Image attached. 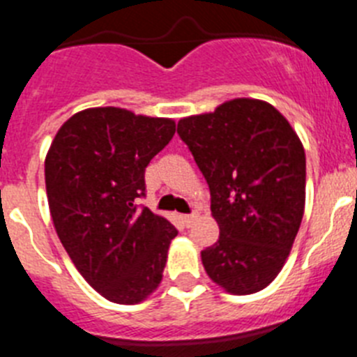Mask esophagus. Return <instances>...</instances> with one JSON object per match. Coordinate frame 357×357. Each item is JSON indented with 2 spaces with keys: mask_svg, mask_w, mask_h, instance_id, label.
I'll return each instance as SVG.
<instances>
[{
  "mask_svg": "<svg viewBox=\"0 0 357 357\" xmlns=\"http://www.w3.org/2000/svg\"><path fill=\"white\" fill-rule=\"evenodd\" d=\"M182 222H184L185 227H193L198 222V214H184Z\"/></svg>",
  "mask_w": 357,
  "mask_h": 357,
  "instance_id": "34e87169",
  "label": "esophagus"
}]
</instances>
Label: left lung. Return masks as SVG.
Segmentation results:
<instances>
[{"label": "left lung", "instance_id": "obj_1", "mask_svg": "<svg viewBox=\"0 0 357 357\" xmlns=\"http://www.w3.org/2000/svg\"><path fill=\"white\" fill-rule=\"evenodd\" d=\"M211 189L220 238L202 250L207 275L230 295L273 282L291 252L305 207L301 137L273 105L234 98L176 128Z\"/></svg>", "mask_w": 357, "mask_h": 357}]
</instances>
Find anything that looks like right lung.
<instances>
[{"label":"right lung","instance_id":"add662e5","mask_svg":"<svg viewBox=\"0 0 357 357\" xmlns=\"http://www.w3.org/2000/svg\"><path fill=\"white\" fill-rule=\"evenodd\" d=\"M175 121L93 107L59 128L44 160L56 236L103 298L132 305L159 288L176 229L148 207L144 169L172 141Z\"/></svg>","mask_w":357,"mask_h":357}]
</instances>
